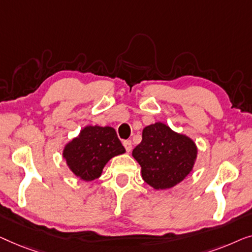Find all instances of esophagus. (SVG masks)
Listing matches in <instances>:
<instances>
[{"instance_id": "1", "label": "esophagus", "mask_w": 252, "mask_h": 252, "mask_svg": "<svg viewBox=\"0 0 252 252\" xmlns=\"http://www.w3.org/2000/svg\"><path fill=\"white\" fill-rule=\"evenodd\" d=\"M123 146H125L126 151L127 153H130L131 150H132V143H131V140H125L123 141Z\"/></svg>"}]
</instances>
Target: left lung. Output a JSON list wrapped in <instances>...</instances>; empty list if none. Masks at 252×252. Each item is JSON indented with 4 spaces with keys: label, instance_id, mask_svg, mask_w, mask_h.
I'll list each match as a JSON object with an SVG mask.
<instances>
[{
    "label": "left lung",
    "instance_id": "1",
    "mask_svg": "<svg viewBox=\"0 0 252 252\" xmlns=\"http://www.w3.org/2000/svg\"><path fill=\"white\" fill-rule=\"evenodd\" d=\"M141 177L157 190L169 189L192 172L197 146L192 138L173 131L163 122L144 127L143 140L132 151Z\"/></svg>",
    "mask_w": 252,
    "mask_h": 252
}]
</instances>
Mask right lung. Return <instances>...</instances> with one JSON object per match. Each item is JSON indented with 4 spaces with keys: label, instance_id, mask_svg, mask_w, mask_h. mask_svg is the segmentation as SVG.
<instances>
[{
    "label": "right lung",
    "instance_id": "add662e5",
    "mask_svg": "<svg viewBox=\"0 0 252 252\" xmlns=\"http://www.w3.org/2000/svg\"><path fill=\"white\" fill-rule=\"evenodd\" d=\"M125 153L126 148L112 126H87L65 145L63 158L77 178L91 182L101 176L111 158Z\"/></svg>",
    "mask_w": 252,
    "mask_h": 252
}]
</instances>
